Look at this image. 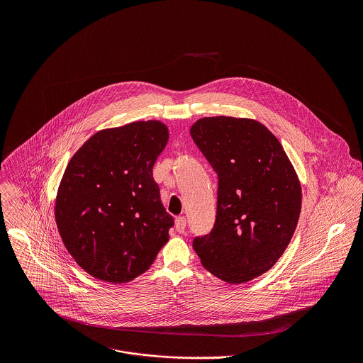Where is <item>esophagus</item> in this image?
Segmentation results:
<instances>
[{"mask_svg": "<svg viewBox=\"0 0 363 363\" xmlns=\"http://www.w3.org/2000/svg\"><path fill=\"white\" fill-rule=\"evenodd\" d=\"M174 228L179 233H184L186 230V218L184 216H177L174 220Z\"/></svg>", "mask_w": 363, "mask_h": 363, "instance_id": "esophagus-1", "label": "esophagus"}]
</instances>
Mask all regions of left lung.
I'll list each match as a JSON object with an SVG mask.
<instances>
[{
  "label": "left lung",
  "instance_id": "obj_1",
  "mask_svg": "<svg viewBox=\"0 0 363 363\" xmlns=\"http://www.w3.org/2000/svg\"><path fill=\"white\" fill-rule=\"evenodd\" d=\"M190 134L218 174L215 225L193 247L216 278L247 282L288 247L301 213V182L281 143L256 120L204 117Z\"/></svg>",
  "mask_w": 363,
  "mask_h": 363
}]
</instances>
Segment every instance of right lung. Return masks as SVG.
Returning <instances> with one entry per match:
<instances>
[{
  "label": "right lung",
  "instance_id": "add662e5",
  "mask_svg": "<svg viewBox=\"0 0 363 363\" xmlns=\"http://www.w3.org/2000/svg\"><path fill=\"white\" fill-rule=\"evenodd\" d=\"M169 140L157 121H134L92 135L62 174L55 222L72 259L111 284L145 272L169 240L173 218L152 176Z\"/></svg>",
  "mask_w": 363,
  "mask_h": 363
}]
</instances>
